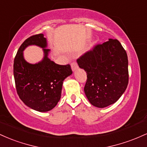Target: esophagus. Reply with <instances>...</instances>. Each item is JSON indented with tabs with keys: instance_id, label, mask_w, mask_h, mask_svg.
<instances>
[{
	"instance_id": "obj_1",
	"label": "esophagus",
	"mask_w": 147,
	"mask_h": 147,
	"mask_svg": "<svg viewBox=\"0 0 147 147\" xmlns=\"http://www.w3.org/2000/svg\"><path fill=\"white\" fill-rule=\"evenodd\" d=\"M71 68L72 70H75L76 69L78 68V64L76 61H73L71 63Z\"/></svg>"
}]
</instances>
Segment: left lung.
<instances>
[{"label":"left lung","mask_w":147,"mask_h":147,"mask_svg":"<svg viewBox=\"0 0 147 147\" xmlns=\"http://www.w3.org/2000/svg\"><path fill=\"white\" fill-rule=\"evenodd\" d=\"M77 61L86 72L84 92L92 105L106 107L124 93L129 84L128 57L118 40L95 45Z\"/></svg>","instance_id":"1"}]
</instances>
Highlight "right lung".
<instances>
[{"mask_svg": "<svg viewBox=\"0 0 147 147\" xmlns=\"http://www.w3.org/2000/svg\"><path fill=\"white\" fill-rule=\"evenodd\" d=\"M30 45L44 48L43 61L36 64L25 61L22 51ZM43 34L31 36L22 43L14 61V77L16 92L25 105L39 112L55 107L60 100L63 80L72 73L70 64L59 65L48 58L49 49Z\"/></svg>", "mask_w": 147, "mask_h": 147, "instance_id": "1", "label": "right lung"}]
</instances>
